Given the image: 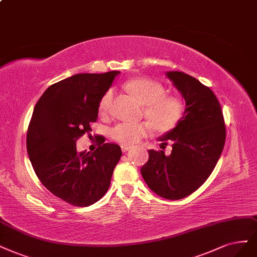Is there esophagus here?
<instances>
[{"instance_id": "obj_1", "label": "esophagus", "mask_w": 257, "mask_h": 257, "mask_svg": "<svg viewBox=\"0 0 257 257\" xmlns=\"http://www.w3.org/2000/svg\"><path fill=\"white\" fill-rule=\"evenodd\" d=\"M121 149H122V152H127L128 150L131 149V147H128V146H122Z\"/></svg>"}]
</instances>
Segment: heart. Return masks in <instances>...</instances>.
<instances>
[{"mask_svg":"<svg viewBox=\"0 0 257 257\" xmlns=\"http://www.w3.org/2000/svg\"><path fill=\"white\" fill-rule=\"evenodd\" d=\"M125 89L145 106V117L149 122H123L111 130V137L122 146H134L141 139L158 133L172 131L182 120L185 103L178 95L166 94L163 84L151 78L140 77L126 82ZM112 90L106 91L99 101L98 111L101 116L107 114L112 101Z\"/></svg>","mask_w":257,"mask_h":257,"instance_id":"heart-1","label":"heart"}]
</instances>
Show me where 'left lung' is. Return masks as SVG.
Segmentation results:
<instances>
[{"label": "left lung", "instance_id": "left-lung-1", "mask_svg": "<svg viewBox=\"0 0 257 257\" xmlns=\"http://www.w3.org/2000/svg\"><path fill=\"white\" fill-rule=\"evenodd\" d=\"M166 75L181 92L186 109L179 124L158 138L161 147L172 141L171 154L149 150V161L140 171L149 188L159 197L180 200L196 191L213 172L226 132L220 103L210 88L184 72L169 71Z\"/></svg>", "mask_w": 257, "mask_h": 257}]
</instances>
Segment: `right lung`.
<instances>
[{
    "label": "right lung",
    "instance_id": "1",
    "mask_svg": "<svg viewBox=\"0 0 257 257\" xmlns=\"http://www.w3.org/2000/svg\"><path fill=\"white\" fill-rule=\"evenodd\" d=\"M119 73L65 78L51 85L34 108L26 135L34 171L44 187L71 205L89 206L99 201L121 158L120 147L104 139L93 153L76 151V140L91 132L99 101Z\"/></svg>",
    "mask_w": 257,
    "mask_h": 257
}]
</instances>
